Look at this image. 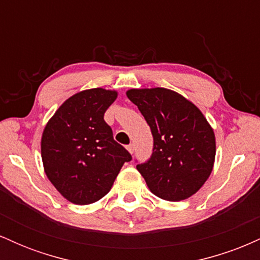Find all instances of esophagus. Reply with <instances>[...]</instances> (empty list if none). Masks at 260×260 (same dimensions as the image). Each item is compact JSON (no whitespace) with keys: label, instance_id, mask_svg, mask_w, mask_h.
Instances as JSON below:
<instances>
[{"label":"esophagus","instance_id":"1","mask_svg":"<svg viewBox=\"0 0 260 260\" xmlns=\"http://www.w3.org/2000/svg\"><path fill=\"white\" fill-rule=\"evenodd\" d=\"M127 150L129 151L131 154H133V151H134V145H133V144H129V145H128V147H127Z\"/></svg>","mask_w":260,"mask_h":260}]
</instances>
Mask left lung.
Segmentation results:
<instances>
[{
    "label": "left lung",
    "instance_id": "left-lung-1",
    "mask_svg": "<svg viewBox=\"0 0 260 260\" xmlns=\"http://www.w3.org/2000/svg\"><path fill=\"white\" fill-rule=\"evenodd\" d=\"M126 94L154 138L151 157L137 165L149 189L170 202L196 194L215 161V134L207 118L192 101L170 89H129Z\"/></svg>",
    "mask_w": 260,
    "mask_h": 260
}]
</instances>
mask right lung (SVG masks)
<instances>
[{
    "instance_id": "1",
    "label": "right lung",
    "mask_w": 260,
    "mask_h": 260,
    "mask_svg": "<svg viewBox=\"0 0 260 260\" xmlns=\"http://www.w3.org/2000/svg\"><path fill=\"white\" fill-rule=\"evenodd\" d=\"M117 95L104 88L77 92L58 107L44 128V171L73 204H91L106 196L123 164L132 160L104 121V113Z\"/></svg>"
}]
</instances>
